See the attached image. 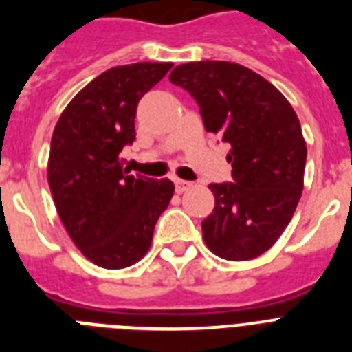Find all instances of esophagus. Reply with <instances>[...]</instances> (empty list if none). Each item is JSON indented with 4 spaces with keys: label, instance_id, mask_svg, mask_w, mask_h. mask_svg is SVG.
<instances>
[{
    "label": "esophagus",
    "instance_id": "1",
    "mask_svg": "<svg viewBox=\"0 0 352 352\" xmlns=\"http://www.w3.org/2000/svg\"><path fill=\"white\" fill-rule=\"evenodd\" d=\"M193 184L192 182H188V181H181V179H175V190L177 193H182V192H186V190H190Z\"/></svg>",
    "mask_w": 352,
    "mask_h": 352
}]
</instances>
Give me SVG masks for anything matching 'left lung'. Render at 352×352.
<instances>
[{
  "label": "left lung",
  "instance_id": "left-lung-1",
  "mask_svg": "<svg viewBox=\"0 0 352 352\" xmlns=\"http://www.w3.org/2000/svg\"><path fill=\"white\" fill-rule=\"evenodd\" d=\"M171 84L201 107L206 131L230 144L234 182L210 184L214 212L203 239L215 256L248 261L279 239L300 203L307 144L298 115L261 74L234 62L177 65Z\"/></svg>",
  "mask_w": 352,
  "mask_h": 352
}]
</instances>
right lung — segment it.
<instances>
[{
	"mask_svg": "<svg viewBox=\"0 0 352 352\" xmlns=\"http://www.w3.org/2000/svg\"><path fill=\"white\" fill-rule=\"evenodd\" d=\"M173 67L138 62L107 69L60 115L47 181L69 237L91 263L126 268L148 254L153 228L175 186L170 179L127 175L120 151L135 140L138 100Z\"/></svg>",
	"mask_w": 352,
	"mask_h": 352,
	"instance_id": "right-lung-1",
	"label": "right lung"
}]
</instances>
